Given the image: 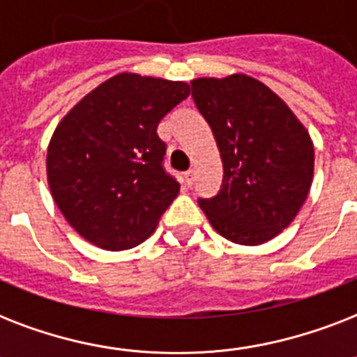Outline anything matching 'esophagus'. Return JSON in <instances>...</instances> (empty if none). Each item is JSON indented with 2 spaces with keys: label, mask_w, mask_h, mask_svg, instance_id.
Listing matches in <instances>:
<instances>
[{
  "label": "esophagus",
  "mask_w": 357,
  "mask_h": 357,
  "mask_svg": "<svg viewBox=\"0 0 357 357\" xmlns=\"http://www.w3.org/2000/svg\"><path fill=\"white\" fill-rule=\"evenodd\" d=\"M185 183L189 185V187L195 183V170H187V172H185Z\"/></svg>",
  "instance_id": "1"
}]
</instances>
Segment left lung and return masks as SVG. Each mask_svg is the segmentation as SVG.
Wrapping results in <instances>:
<instances>
[{
  "label": "left lung",
  "instance_id": "8db88e82",
  "mask_svg": "<svg viewBox=\"0 0 357 357\" xmlns=\"http://www.w3.org/2000/svg\"><path fill=\"white\" fill-rule=\"evenodd\" d=\"M190 86L224 165L222 187L198 200L202 211L231 243L271 241L293 222L310 192V135L282 98L250 75L200 77Z\"/></svg>",
  "mask_w": 357,
  "mask_h": 357
}]
</instances>
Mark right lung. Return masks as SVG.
<instances>
[{"label":"right lung","instance_id":"obj_1","mask_svg":"<svg viewBox=\"0 0 357 357\" xmlns=\"http://www.w3.org/2000/svg\"><path fill=\"white\" fill-rule=\"evenodd\" d=\"M189 94L183 81L119 74L61 120L47 146V183L89 243L128 250L155 229L179 192L162 167L167 144L157 126Z\"/></svg>","mask_w":357,"mask_h":357}]
</instances>
